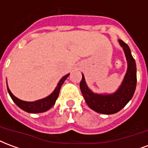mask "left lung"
<instances>
[{"instance_id": "8db88e82", "label": "left lung", "mask_w": 148, "mask_h": 148, "mask_svg": "<svg viewBox=\"0 0 148 148\" xmlns=\"http://www.w3.org/2000/svg\"><path fill=\"white\" fill-rule=\"evenodd\" d=\"M118 42L124 52L127 68L121 85L112 93H97L87 86L85 76L80 82V89L86 102L93 111L101 114H114L124 108L133 96L136 86V65L132 55L129 47L118 39Z\"/></svg>"}]
</instances>
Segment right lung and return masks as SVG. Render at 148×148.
<instances>
[{
	"label": "right lung",
	"mask_w": 148,
	"mask_h": 148,
	"mask_svg": "<svg viewBox=\"0 0 148 148\" xmlns=\"http://www.w3.org/2000/svg\"><path fill=\"white\" fill-rule=\"evenodd\" d=\"M69 75H70V74H66V75H65L64 77H62L60 81L58 82V83L57 84V86L55 87L54 91L49 96L46 97L42 98V99L35 101H22V100L19 99L12 93L10 90L8 89V85H7V89H8V92L12 101L22 110L27 112H30V113L43 112L49 110L52 106L55 105V101L58 98V94H59V91H60L61 86H62V84L64 83L65 80L67 78Z\"/></svg>",
	"instance_id": "obj_1"
}]
</instances>
